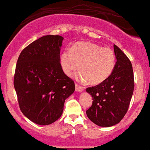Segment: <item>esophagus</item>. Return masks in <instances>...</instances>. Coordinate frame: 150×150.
Returning <instances> with one entry per match:
<instances>
[{"instance_id": "34e87169", "label": "esophagus", "mask_w": 150, "mask_h": 150, "mask_svg": "<svg viewBox=\"0 0 150 150\" xmlns=\"http://www.w3.org/2000/svg\"><path fill=\"white\" fill-rule=\"evenodd\" d=\"M75 88H76V91H77V92H81V91H83L84 88L82 87V86L78 85V84L76 83Z\"/></svg>"}]
</instances>
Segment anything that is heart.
I'll list each match as a JSON object with an SVG mask.
<instances>
[{
  "label": "heart",
  "instance_id": "obj_1",
  "mask_svg": "<svg viewBox=\"0 0 150 150\" xmlns=\"http://www.w3.org/2000/svg\"><path fill=\"white\" fill-rule=\"evenodd\" d=\"M116 63L115 54L112 49L90 42L75 44L71 49L63 51L60 64L66 75L71 76L80 67L77 78L98 85L109 78Z\"/></svg>",
  "mask_w": 150,
  "mask_h": 150
}]
</instances>
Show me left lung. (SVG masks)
<instances>
[{
	"instance_id": "obj_1",
	"label": "left lung",
	"mask_w": 150,
	"mask_h": 150,
	"mask_svg": "<svg viewBox=\"0 0 150 150\" xmlns=\"http://www.w3.org/2000/svg\"><path fill=\"white\" fill-rule=\"evenodd\" d=\"M114 50L117 62L109 78L86 88L93 100L86 114L92 122L102 127H110L120 122L128 110L134 90L131 61L116 45Z\"/></svg>"
}]
</instances>
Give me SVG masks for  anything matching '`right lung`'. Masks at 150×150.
<instances>
[{
    "label": "right lung",
    "instance_id": "obj_1",
    "mask_svg": "<svg viewBox=\"0 0 150 150\" xmlns=\"http://www.w3.org/2000/svg\"><path fill=\"white\" fill-rule=\"evenodd\" d=\"M63 37L47 35L21 52L14 76L20 110L38 125H49L61 117L64 101L75 91L74 81L63 71L60 47Z\"/></svg>",
    "mask_w": 150,
    "mask_h": 150
}]
</instances>
